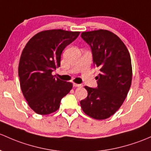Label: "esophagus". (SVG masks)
Here are the masks:
<instances>
[{"label": "esophagus", "instance_id": "esophagus-1", "mask_svg": "<svg viewBox=\"0 0 151 151\" xmlns=\"http://www.w3.org/2000/svg\"><path fill=\"white\" fill-rule=\"evenodd\" d=\"M73 86L74 88H80V87H82V85H79V84L77 83H73Z\"/></svg>", "mask_w": 151, "mask_h": 151}]
</instances>
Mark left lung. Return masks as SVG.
<instances>
[{
    "label": "left lung",
    "instance_id": "obj_1",
    "mask_svg": "<svg viewBox=\"0 0 151 151\" xmlns=\"http://www.w3.org/2000/svg\"><path fill=\"white\" fill-rule=\"evenodd\" d=\"M82 39L91 47L93 63L101 73L98 88L85 86L88 97L80 101L84 113L95 119L109 118L121 107L131 86L132 69L128 49L111 32H84Z\"/></svg>",
    "mask_w": 151,
    "mask_h": 151
}]
</instances>
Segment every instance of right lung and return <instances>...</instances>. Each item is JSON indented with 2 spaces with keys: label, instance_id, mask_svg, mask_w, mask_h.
I'll return each mask as SVG.
<instances>
[{
  "label": "right lung",
  "instance_id": "1",
  "mask_svg": "<svg viewBox=\"0 0 151 151\" xmlns=\"http://www.w3.org/2000/svg\"><path fill=\"white\" fill-rule=\"evenodd\" d=\"M80 32L45 30L28 41L19 63L20 87L29 107L35 113L47 115L56 111L61 99L70 92L72 83L52 75L61 65L63 49Z\"/></svg>",
  "mask_w": 151,
  "mask_h": 151
}]
</instances>
